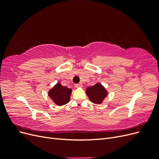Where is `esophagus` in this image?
<instances>
[{
  "mask_svg": "<svg viewBox=\"0 0 159 159\" xmlns=\"http://www.w3.org/2000/svg\"><path fill=\"white\" fill-rule=\"evenodd\" d=\"M82 84L81 83H80V84H75V87L76 88H81L82 87Z\"/></svg>",
  "mask_w": 159,
  "mask_h": 159,
  "instance_id": "esophagus-1",
  "label": "esophagus"
}]
</instances>
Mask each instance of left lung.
<instances>
[{"mask_svg":"<svg viewBox=\"0 0 159 159\" xmlns=\"http://www.w3.org/2000/svg\"><path fill=\"white\" fill-rule=\"evenodd\" d=\"M85 93L91 102L95 104H102L108 95L107 90L101 83L86 88Z\"/></svg>","mask_w":159,"mask_h":159,"instance_id":"1","label":"left lung"}]
</instances>
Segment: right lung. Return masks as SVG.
<instances>
[{
	"label": "right lung",
	"mask_w": 159,
	"mask_h": 159,
	"mask_svg": "<svg viewBox=\"0 0 159 159\" xmlns=\"http://www.w3.org/2000/svg\"><path fill=\"white\" fill-rule=\"evenodd\" d=\"M71 91V89L64 87L60 82H57L48 91V94L56 105L61 106L70 102Z\"/></svg>",
	"instance_id": "add662e5"
}]
</instances>
